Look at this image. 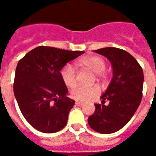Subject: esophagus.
<instances>
[{
  "mask_svg": "<svg viewBox=\"0 0 156 156\" xmlns=\"http://www.w3.org/2000/svg\"><path fill=\"white\" fill-rule=\"evenodd\" d=\"M75 105H76V106H78V107H83V103H80V102H76Z\"/></svg>",
  "mask_w": 156,
  "mask_h": 156,
  "instance_id": "1",
  "label": "esophagus"
}]
</instances>
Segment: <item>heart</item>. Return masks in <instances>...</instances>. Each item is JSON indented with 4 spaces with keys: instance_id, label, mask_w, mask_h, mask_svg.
I'll return each mask as SVG.
<instances>
[{
    "instance_id": "b5f03b06",
    "label": "heart",
    "mask_w": 156,
    "mask_h": 156,
    "mask_svg": "<svg viewBox=\"0 0 156 156\" xmlns=\"http://www.w3.org/2000/svg\"><path fill=\"white\" fill-rule=\"evenodd\" d=\"M78 64L82 67L89 69L95 73V76L99 80L106 78L107 73L104 72L106 62L102 56L92 55L83 57L78 61ZM60 75L63 83L68 87H72L76 83V73L70 65H66L61 69ZM100 94V90L95 86L86 87L78 85L71 90V96L73 100L79 102H87L94 98L97 97Z\"/></svg>"
}]
</instances>
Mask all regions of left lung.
Returning <instances> with one entry per match:
<instances>
[{"instance_id":"left-lung-1","label":"left lung","mask_w":156,"mask_h":156,"mask_svg":"<svg viewBox=\"0 0 156 156\" xmlns=\"http://www.w3.org/2000/svg\"><path fill=\"white\" fill-rule=\"evenodd\" d=\"M95 52L110 61L113 77L101 96V104H95V111L89 116L88 124L98 133L108 134L121 129L135 113L143 97L144 76L137 60L125 50L109 47Z\"/></svg>"}]
</instances>
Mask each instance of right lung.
<instances>
[{
	"mask_svg": "<svg viewBox=\"0 0 156 156\" xmlns=\"http://www.w3.org/2000/svg\"><path fill=\"white\" fill-rule=\"evenodd\" d=\"M84 52L39 46L18 61L13 92L23 116L37 130L56 133L66 126L74 100L66 96L60 71Z\"/></svg>",
	"mask_w": 156,
	"mask_h": 156,
	"instance_id": "1",
	"label": "right lung"
}]
</instances>
